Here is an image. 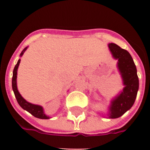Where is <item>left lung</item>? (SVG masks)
<instances>
[{
	"label": "left lung",
	"mask_w": 150,
	"mask_h": 150,
	"mask_svg": "<svg viewBox=\"0 0 150 150\" xmlns=\"http://www.w3.org/2000/svg\"><path fill=\"white\" fill-rule=\"evenodd\" d=\"M108 46L113 58L118 59V67L125 85L123 91L111 101L108 116L111 119H116L122 116L133 106L139 88V80L137 68L129 52L115 43H111Z\"/></svg>",
	"instance_id": "left-lung-1"
}]
</instances>
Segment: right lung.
<instances>
[{"label":"right lung","mask_w":150,"mask_h":150,"mask_svg":"<svg viewBox=\"0 0 150 150\" xmlns=\"http://www.w3.org/2000/svg\"><path fill=\"white\" fill-rule=\"evenodd\" d=\"M27 50V47L24 49L22 50V52H21L20 56H22V55L24 54L25 51ZM19 63H20V59H18V62L16 64L15 67L13 69V79H12V87H13V92L15 94L17 102L18 103V104L20 105V107L22 108H23L24 110H25L26 111L29 112L31 115H33L34 116L37 118H39V119H43V120H47V119H50V117L44 114L43 112V107H40L39 105H35V104H32L29 103V102L26 101L25 99L21 96V95L18 92V89H17V85H16V77H17V69H18V65H19Z\"/></svg>","instance_id":"right-lung-1"}]
</instances>
